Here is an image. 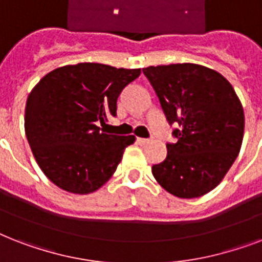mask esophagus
Returning a JSON list of instances; mask_svg holds the SVG:
<instances>
[{"instance_id":"1","label":"esophagus","mask_w":262,"mask_h":262,"mask_svg":"<svg viewBox=\"0 0 262 262\" xmlns=\"http://www.w3.org/2000/svg\"><path fill=\"white\" fill-rule=\"evenodd\" d=\"M137 141H139L140 144H148L149 141H151V140H149V139H141V137H139V139H137Z\"/></svg>"}]
</instances>
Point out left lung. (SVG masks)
<instances>
[{
    "instance_id": "1",
    "label": "left lung",
    "mask_w": 262,
    "mask_h": 262,
    "mask_svg": "<svg viewBox=\"0 0 262 262\" xmlns=\"http://www.w3.org/2000/svg\"><path fill=\"white\" fill-rule=\"evenodd\" d=\"M159 98L175 143L167 158L152 166L163 189L195 199L215 189L239 154L245 114L232 85L216 71L197 63L143 69Z\"/></svg>"
}]
</instances>
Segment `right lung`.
Wrapping results in <instances>:
<instances>
[{"label":"right lung","instance_id":"right-lung-1","mask_svg":"<svg viewBox=\"0 0 262 262\" xmlns=\"http://www.w3.org/2000/svg\"><path fill=\"white\" fill-rule=\"evenodd\" d=\"M140 69L83 62L57 68L31 91L24 127L36 163L51 182L88 194L111 178L135 136L100 130Z\"/></svg>","mask_w":262,"mask_h":262}]
</instances>
